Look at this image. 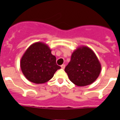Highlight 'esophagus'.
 Wrapping results in <instances>:
<instances>
[{
	"instance_id": "1",
	"label": "esophagus",
	"mask_w": 120,
	"mask_h": 120,
	"mask_svg": "<svg viewBox=\"0 0 120 120\" xmlns=\"http://www.w3.org/2000/svg\"><path fill=\"white\" fill-rule=\"evenodd\" d=\"M61 67L62 69H64V68H65V65H64V64H62V65H61Z\"/></svg>"
}]
</instances>
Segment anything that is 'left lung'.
Masks as SVG:
<instances>
[{"instance_id": "8db88e82", "label": "left lung", "mask_w": 120, "mask_h": 120, "mask_svg": "<svg viewBox=\"0 0 120 120\" xmlns=\"http://www.w3.org/2000/svg\"><path fill=\"white\" fill-rule=\"evenodd\" d=\"M71 82L79 86L93 83L101 71V65L96 54L86 46L75 50L65 68Z\"/></svg>"}]
</instances>
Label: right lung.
<instances>
[{
    "label": "right lung",
    "mask_w": 120,
    "mask_h": 120,
    "mask_svg": "<svg viewBox=\"0 0 120 120\" xmlns=\"http://www.w3.org/2000/svg\"><path fill=\"white\" fill-rule=\"evenodd\" d=\"M51 51L42 42L34 43L27 48L20 61L21 70L27 80L37 84L44 83L61 68Z\"/></svg>",
    "instance_id": "right-lung-1"
}]
</instances>
